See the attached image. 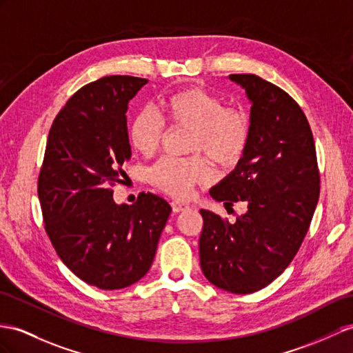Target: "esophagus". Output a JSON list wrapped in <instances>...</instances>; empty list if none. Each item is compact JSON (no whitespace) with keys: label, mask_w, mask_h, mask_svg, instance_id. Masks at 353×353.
<instances>
[{"label":"esophagus","mask_w":353,"mask_h":353,"mask_svg":"<svg viewBox=\"0 0 353 353\" xmlns=\"http://www.w3.org/2000/svg\"><path fill=\"white\" fill-rule=\"evenodd\" d=\"M188 204H185V203H180V201H173L171 203V209H173V212L174 213H179V212H183V210H186L188 209Z\"/></svg>","instance_id":"1"}]
</instances>
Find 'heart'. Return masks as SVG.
Returning a JSON list of instances; mask_svg holds the SVG:
<instances>
[{
    "mask_svg": "<svg viewBox=\"0 0 353 353\" xmlns=\"http://www.w3.org/2000/svg\"><path fill=\"white\" fill-rule=\"evenodd\" d=\"M161 115L152 108H141L128 123V140L143 157L155 153L165 134L164 119L170 126L189 128L188 152L191 157H164L148 171L149 182L159 191L185 200L195 185L213 177L210 157L221 167H234L249 148L252 125L240 107L225 105L223 99L200 86L185 88L162 99Z\"/></svg>",
    "mask_w": 353,
    "mask_h": 353,
    "instance_id": "1",
    "label": "heart"
}]
</instances>
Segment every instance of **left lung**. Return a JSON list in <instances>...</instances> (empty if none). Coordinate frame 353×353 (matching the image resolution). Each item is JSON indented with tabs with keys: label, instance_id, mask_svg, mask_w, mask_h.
I'll return each mask as SVG.
<instances>
[{
	"label": "left lung",
	"instance_id": "left-lung-1",
	"mask_svg": "<svg viewBox=\"0 0 353 353\" xmlns=\"http://www.w3.org/2000/svg\"><path fill=\"white\" fill-rule=\"evenodd\" d=\"M252 101L249 148L212 188L216 201L248 204L234 223L200 210V264L210 283L232 294L270 285L296 255L319 200L321 176L309 121L282 88L256 74H231Z\"/></svg>",
	"mask_w": 353,
	"mask_h": 353
}]
</instances>
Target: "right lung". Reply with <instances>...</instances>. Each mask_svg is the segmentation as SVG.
<instances>
[{
	"label": "right lung",
	"instance_id": "1",
	"mask_svg": "<svg viewBox=\"0 0 353 353\" xmlns=\"http://www.w3.org/2000/svg\"><path fill=\"white\" fill-rule=\"evenodd\" d=\"M148 79L107 76L80 88L53 121L37 180L44 230L61 258L88 285L122 289L148 273L171 213L155 194L117 205L131 157L126 110Z\"/></svg>",
	"mask_w": 353,
	"mask_h": 353
}]
</instances>
